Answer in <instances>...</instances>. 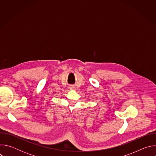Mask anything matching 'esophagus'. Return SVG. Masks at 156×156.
Here are the masks:
<instances>
[{"instance_id": "1", "label": "esophagus", "mask_w": 156, "mask_h": 156, "mask_svg": "<svg viewBox=\"0 0 156 156\" xmlns=\"http://www.w3.org/2000/svg\"><path fill=\"white\" fill-rule=\"evenodd\" d=\"M73 87V86H70V89H72Z\"/></svg>"}]
</instances>
